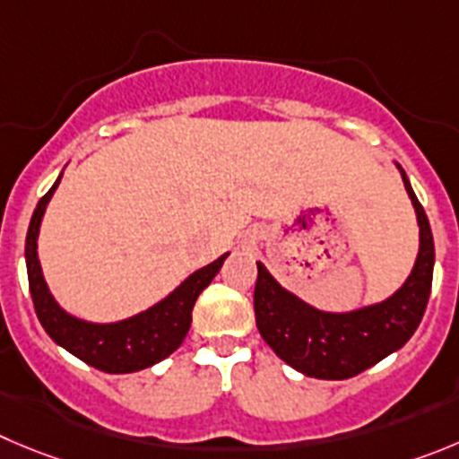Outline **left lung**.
I'll return each instance as SVG.
<instances>
[{
  "label": "left lung",
  "mask_w": 459,
  "mask_h": 459,
  "mask_svg": "<svg viewBox=\"0 0 459 459\" xmlns=\"http://www.w3.org/2000/svg\"><path fill=\"white\" fill-rule=\"evenodd\" d=\"M396 169L417 215L419 254L410 276L392 297L349 312L319 310L282 288L258 263L254 292L258 331L273 353L303 376L321 380L353 378L405 346L421 324L432 288L435 242L403 167L396 162Z\"/></svg>",
  "instance_id": "obj_1"
}]
</instances>
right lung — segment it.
Masks as SVG:
<instances>
[{"label":"right lung","mask_w":459,"mask_h":459,"mask_svg":"<svg viewBox=\"0 0 459 459\" xmlns=\"http://www.w3.org/2000/svg\"><path fill=\"white\" fill-rule=\"evenodd\" d=\"M61 178L63 174L56 178L51 190L38 201L31 224H29L27 249H24L29 290H31L38 319L56 344L70 351L94 369L106 371V374H133V371L153 367L183 344L190 331L192 307L196 299L220 273L229 254L196 269L177 290H171L152 307L122 321L97 324V321H85L70 315L49 292V285L42 276L40 258H38V235H40L42 217Z\"/></svg>","instance_id":"right-lung-1"}]
</instances>
